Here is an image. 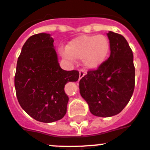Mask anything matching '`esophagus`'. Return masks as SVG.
Segmentation results:
<instances>
[{
    "mask_svg": "<svg viewBox=\"0 0 150 150\" xmlns=\"http://www.w3.org/2000/svg\"><path fill=\"white\" fill-rule=\"evenodd\" d=\"M86 75V71L83 69H80V75H79V80H80L81 78L83 77Z\"/></svg>",
    "mask_w": 150,
    "mask_h": 150,
    "instance_id": "obj_1",
    "label": "esophagus"
}]
</instances>
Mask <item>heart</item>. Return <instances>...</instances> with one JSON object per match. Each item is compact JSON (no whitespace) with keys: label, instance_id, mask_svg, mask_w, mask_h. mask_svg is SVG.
Listing matches in <instances>:
<instances>
[{"label":"heart","instance_id":"1","mask_svg":"<svg viewBox=\"0 0 150 150\" xmlns=\"http://www.w3.org/2000/svg\"><path fill=\"white\" fill-rule=\"evenodd\" d=\"M109 49V41L105 35H82L69 42L61 54L68 59H82L86 68L94 69L104 62Z\"/></svg>","mask_w":150,"mask_h":150}]
</instances>
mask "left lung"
<instances>
[{"label": "left lung", "mask_w": 150, "mask_h": 150, "mask_svg": "<svg viewBox=\"0 0 150 150\" xmlns=\"http://www.w3.org/2000/svg\"><path fill=\"white\" fill-rule=\"evenodd\" d=\"M111 54L96 70L80 80V93L98 117H112L125 108L135 86V67L131 48L123 35L110 31Z\"/></svg>", "instance_id": "left-lung-1"}]
</instances>
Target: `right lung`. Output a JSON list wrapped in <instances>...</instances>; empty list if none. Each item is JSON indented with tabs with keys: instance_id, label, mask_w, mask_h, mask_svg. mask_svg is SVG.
Returning <instances> with one entry per match:
<instances>
[{
	"instance_id": "1",
	"label": "right lung",
	"mask_w": 150,
	"mask_h": 150,
	"mask_svg": "<svg viewBox=\"0 0 150 150\" xmlns=\"http://www.w3.org/2000/svg\"><path fill=\"white\" fill-rule=\"evenodd\" d=\"M53 42L47 33L29 37L18 57L14 77L22 108L35 120L44 123L64 117L69 100L64 86L79 79L78 70L61 68Z\"/></svg>"
}]
</instances>
